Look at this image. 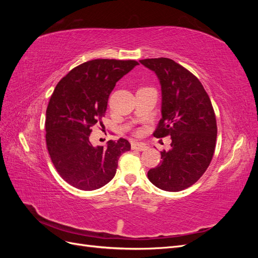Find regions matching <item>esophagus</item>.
I'll return each mask as SVG.
<instances>
[{"instance_id":"34e87169","label":"esophagus","mask_w":258,"mask_h":258,"mask_svg":"<svg viewBox=\"0 0 258 258\" xmlns=\"http://www.w3.org/2000/svg\"><path fill=\"white\" fill-rule=\"evenodd\" d=\"M131 148L132 150H138V151H144L147 148V146L143 143H139V142H132L131 143Z\"/></svg>"}]
</instances>
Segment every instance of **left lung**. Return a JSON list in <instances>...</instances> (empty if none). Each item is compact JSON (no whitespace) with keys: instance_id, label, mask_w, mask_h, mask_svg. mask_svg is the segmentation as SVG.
Masks as SVG:
<instances>
[{"instance_id":"8db88e82","label":"left lung","mask_w":258,"mask_h":258,"mask_svg":"<svg viewBox=\"0 0 258 258\" xmlns=\"http://www.w3.org/2000/svg\"><path fill=\"white\" fill-rule=\"evenodd\" d=\"M157 75L161 86V119L154 137H171L147 177L158 188L179 191L196 183L212 160L217 127L204 86L188 70L169 58L140 60Z\"/></svg>"}]
</instances>
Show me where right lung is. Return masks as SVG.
I'll return each mask as SVG.
<instances>
[{"instance_id": "1", "label": "right lung", "mask_w": 258, "mask_h": 258, "mask_svg": "<svg viewBox=\"0 0 258 258\" xmlns=\"http://www.w3.org/2000/svg\"><path fill=\"white\" fill-rule=\"evenodd\" d=\"M139 63L96 59L74 68L54 88L46 111V144L54 168L67 183L95 190L115 176L120 155L130 151L124 139L93 146L91 127L102 118L116 83Z\"/></svg>"}]
</instances>
